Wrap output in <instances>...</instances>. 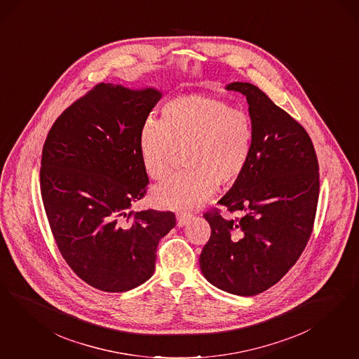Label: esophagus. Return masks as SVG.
<instances>
[{
    "label": "esophagus",
    "instance_id": "obj_1",
    "mask_svg": "<svg viewBox=\"0 0 359 359\" xmlns=\"http://www.w3.org/2000/svg\"><path fill=\"white\" fill-rule=\"evenodd\" d=\"M177 226L178 227H184L191 219V214L189 212H177Z\"/></svg>",
    "mask_w": 359,
    "mask_h": 359
}]
</instances>
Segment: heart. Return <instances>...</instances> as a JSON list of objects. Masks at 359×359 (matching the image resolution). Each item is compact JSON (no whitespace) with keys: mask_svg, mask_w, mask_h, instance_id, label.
Returning <instances> with one entry per match:
<instances>
[{"mask_svg":"<svg viewBox=\"0 0 359 359\" xmlns=\"http://www.w3.org/2000/svg\"><path fill=\"white\" fill-rule=\"evenodd\" d=\"M254 127L250 115L217 96L190 93L162 107L161 120L148 118L140 129L142 166L156 181L172 170L178 151H184L186 170L158 186L151 201L172 210L197 208L217 186L235 185L248 166Z\"/></svg>","mask_w":359,"mask_h":359,"instance_id":"heart-1","label":"heart"}]
</instances>
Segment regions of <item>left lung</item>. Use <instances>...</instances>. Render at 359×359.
Wrapping results in <instances>:
<instances>
[{
    "label": "left lung",
    "mask_w": 359,
    "mask_h": 359,
    "mask_svg": "<svg viewBox=\"0 0 359 359\" xmlns=\"http://www.w3.org/2000/svg\"><path fill=\"white\" fill-rule=\"evenodd\" d=\"M243 93L254 127L243 177L203 217L211 236L199 256L208 281L232 294L255 296L275 285L296 264L311 238L320 193L312 140L290 114L251 83L226 87Z\"/></svg>",
    "instance_id": "obj_1"
}]
</instances>
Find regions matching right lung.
Instances as JSON below:
<instances>
[{
  "label": "right lung",
  "mask_w": 359,
  "mask_h": 359,
  "mask_svg": "<svg viewBox=\"0 0 359 359\" xmlns=\"http://www.w3.org/2000/svg\"><path fill=\"white\" fill-rule=\"evenodd\" d=\"M161 99L154 88L100 83L59 116L41 161V194L59 251L96 290L126 292L151 278L172 211H129L149 184L140 129Z\"/></svg>",
  "instance_id": "add662e5"
}]
</instances>
